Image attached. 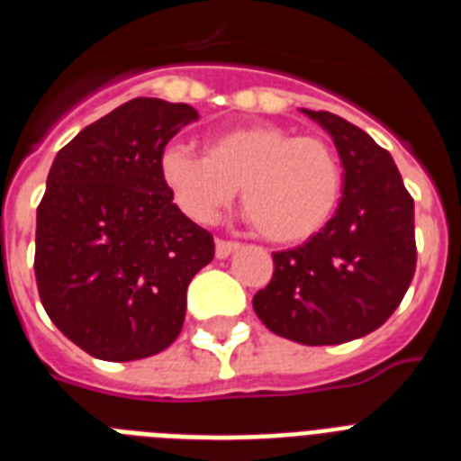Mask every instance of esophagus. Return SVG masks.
I'll list each match as a JSON object with an SVG mask.
<instances>
[{
    "instance_id": "esophagus-1",
    "label": "esophagus",
    "mask_w": 461,
    "mask_h": 461,
    "mask_svg": "<svg viewBox=\"0 0 461 461\" xmlns=\"http://www.w3.org/2000/svg\"><path fill=\"white\" fill-rule=\"evenodd\" d=\"M239 249H241V244H237V241H224V239H217L215 241V256L220 260L230 258L231 253L239 251Z\"/></svg>"
}]
</instances>
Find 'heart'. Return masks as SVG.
I'll return each mask as SVG.
<instances>
[{
	"label": "heart",
	"instance_id": "obj_1",
	"mask_svg": "<svg viewBox=\"0 0 461 461\" xmlns=\"http://www.w3.org/2000/svg\"><path fill=\"white\" fill-rule=\"evenodd\" d=\"M159 176L194 222H215L241 188L258 231L275 244H299L330 222L342 201L344 169L325 139L275 124L215 133L205 153L174 143L159 155Z\"/></svg>",
	"mask_w": 461,
	"mask_h": 461
}]
</instances>
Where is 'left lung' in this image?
<instances>
[{
	"label": "left lung",
	"instance_id": "left-lung-1",
	"mask_svg": "<svg viewBox=\"0 0 461 461\" xmlns=\"http://www.w3.org/2000/svg\"><path fill=\"white\" fill-rule=\"evenodd\" d=\"M302 112L335 140L342 201L306 244L273 253V280L253 296V311L292 342L342 344L378 330L407 294L416 270L414 198L393 155L368 133L330 112Z\"/></svg>",
	"mask_w": 461,
	"mask_h": 461
}]
</instances>
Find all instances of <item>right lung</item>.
Returning <instances> with one entry per match:
<instances>
[{
    "label": "right lung",
    "instance_id": "1",
    "mask_svg": "<svg viewBox=\"0 0 461 461\" xmlns=\"http://www.w3.org/2000/svg\"><path fill=\"white\" fill-rule=\"evenodd\" d=\"M191 104L129 100L54 158L38 205L35 280L50 321L90 357L136 361L179 337L186 289L215 256L172 203L159 155Z\"/></svg>",
    "mask_w": 461,
    "mask_h": 461
}]
</instances>
